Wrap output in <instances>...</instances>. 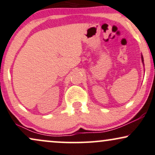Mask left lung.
Instances as JSON below:
<instances>
[{"mask_svg":"<svg viewBox=\"0 0 155 155\" xmlns=\"http://www.w3.org/2000/svg\"><path fill=\"white\" fill-rule=\"evenodd\" d=\"M142 61L143 64H144V58H143V56H142Z\"/></svg>","mask_w":155,"mask_h":155,"instance_id":"left-lung-1","label":"left lung"}]
</instances>
